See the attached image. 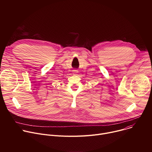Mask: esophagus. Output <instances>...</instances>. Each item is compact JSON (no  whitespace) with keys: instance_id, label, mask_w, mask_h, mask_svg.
<instances>
[{"instance_id":"esophagus-1","label":"esophagus","mask_w":152,"mask_h":152,"mask_svg":"<svg viewBox=\"0 0 152 152\" xmlns=\"http://www.w3.org/2000/svg\"><path fill=\"white\" fill-rule=\"evenodd\" d=\"M75 73H77L78 71H77V70H75Z\"/></svg>"}]
</instances>
